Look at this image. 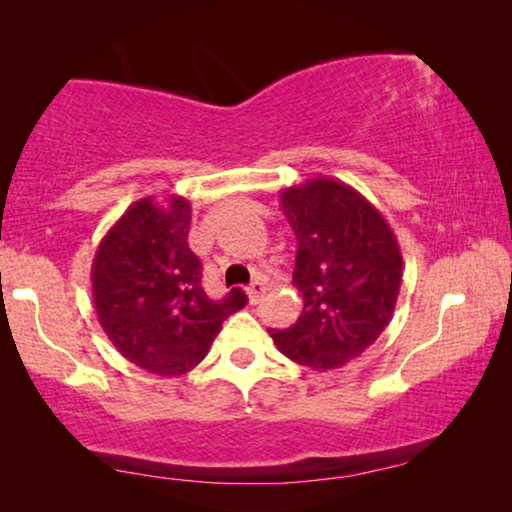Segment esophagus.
Wrapping results in <instances>:
<instances>
[{
	"label": "esophagus",
	"instance_id": "1",
	"mask_svg": "<svg viewBox=\"0 0 512 512\" xmlns=\"http://www.w3.org/2000/svg\"><path fill=\"white\" fill-rule=\"evenodd\" d=\"M267 283H264V281H255V283H252L250 285V288H248V299H250V304H257V302H260V299L264 297V295H267Z\"/></svg>",
	"mask_w": 512,
	"mask_h": 512
}]
</instances>
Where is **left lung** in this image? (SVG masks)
Here are the masks:
<instances>
[{
  "mask_svg": "<svg viewBox=\"0 0 512 512\" xmlns=\"http://www.w3.org/2000/svg\"><path fill=\"white\" fill-rule=\"evenodd\" d=\"M281 210L297 236L292 283L304 309L288 330H269L276 349L316 372L358 358L391 323L403 255L384 215L335 177L281 189Z\"/></svg>",
  "mask_w": 512,
  "mask_h": 512,
  "instance_id": "obj_1",
  "label": "left lung"
}]
</instances>
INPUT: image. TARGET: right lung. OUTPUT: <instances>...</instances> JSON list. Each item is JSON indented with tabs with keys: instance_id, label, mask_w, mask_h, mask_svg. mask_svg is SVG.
Masks as SVG:
<instances>
[{
	"instance_id": "obj_1",
	"label": "right lung",
	"mask_w": 512,
	"mask_h": 512,
	"mask_svg": "<svg viewBox=\"0 0 512 512\" xmlns=\"http://www.w3.org/2000/svg\"><path fill=\"white\" fill-rule=\"evenodd\" d=\"M189 222L185 196H145L109 227L91 267L93 306L109 342L166 379L194 370L224 320L248 302L238 288L224 299L206 295L201 262L187 245Z\"/></svg>"
}]
</instances>
